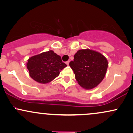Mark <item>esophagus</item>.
<instances>
[{
	"label": "esophagus",
	"mask_w": 133,
	"mask_h": 133,
	"mask_svg": "<svg viewBox=\"0 0 133 133\" xmlns=\"http://www.w3.org/2000/svg\"><path fill=\"white\" fill-rule=\"evenodd\" d=\"M65 64H66L67 65H69V61H67L66 62H65Z\"/></svg>",
	"instance_id": "34e87169"
}]
</instances>
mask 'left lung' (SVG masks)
<instances>
[{
  "label": "left lung",
  "instance_id": "8db88e82",
  "mask_svg": "<svg viewBox=\"0 0 133 133\" xmlns=\"http://www.w3.org/2000/svg\"><path fill=\"white\" fill-rule=\"evenodd\" d=\"M69 65L82 88L91 89L101 82L106 75L108 60L99 52L89 49L79 50Z\"/></svg>",
  "mask_w": 133,
  "mask_h": 133
}]
</instances>
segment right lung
Segmentation results:
<instances>
[{
	"mask_svg": "<svg viewBox=\"0 0 133 133\" xmlns=\"http://www.w3.org/2000/svg\"><path fill=\"white\" fill-rule=\"evenodd\" d=\"M26 65L30 77L41 84L51 82L67 66L61 56L52 50L30 57Z\"/></svg>",
	"mask_w": 133,
	"mask_h": 133,
	"instance_id": "1",
	"label": "right lung"
}]
</instances>
